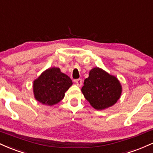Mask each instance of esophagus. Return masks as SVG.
I'll use <instances>...</instances> for the list:
<instances>
[{
    "label": "esophagus",
    "mask_w": 153,
    "mask_h": 153,
    "mask_svg": "<svg viewBox=\"0 0 153 153\" xmlns=\"http://www.w3.org/2000/svg\"><path fill=\"white\" fill-rule=\"evenodd\" d=\"M75 82H76L77 85H78V86H81L82 85V80L81 79H77V80H75Z\"/></svg>",
    "instance_id": "1"
}]
</instances>
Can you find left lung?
<instances>
[{
  "instance_id": "8db88e82",
  "label": "left lung",
  "mask_w": 153,
  "mask_h": 153,
  "mask_svg": "<svg viewBox=\"0 0 153 153\" xmlns=\"http://www.w3.org/2000/svg\"><path fill=\"white\" fill-rule=\"evenodd\" d=\"M83 84L82 94L96 110L114 106L122 95V87L118 78L98 67L91 70Z\"/></svg>"
}]
</instances>
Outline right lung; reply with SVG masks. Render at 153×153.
Segmentation results:
<instances>
[{
  "instance_id": "obj_1",
  "label": "right lung",
  "mask_w": 153,
  "mask_h": 153,
  "mask_svg": "<svg viewBox=\"0 0 153 153\" xmlns=\"http://www.w3.org/2000/svg\"><path fill=\"white\" fill-rule=\"evenodd\" d=\"M73 85L68 75L59 68H50L42 73L33 82L35 99L47 106H53L61 101L65 94Z\"/></svg>"
}]
</instances>
